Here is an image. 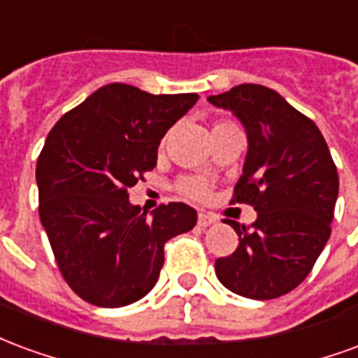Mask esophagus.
<instances>
[{
  "label": "esophagus",
  "mask_w": 358,
  "mask_h": 358,
  "mask_svg": "<svg viewBox=\"0 0 358 358\" xmlns=\"http://www.w3.org/2000/svg\"><path fill=\"white\" fill-rule=\"evenodd\" d=\"M215 222H217V218L213 215H207V213H199V217H197V224L201 228H207V226L215 224Z\"/></svg>",
  "instance_id": "1"
}]
</instances>
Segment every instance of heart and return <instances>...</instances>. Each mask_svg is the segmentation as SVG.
<instances>
[{
  "mask_svg": "<svg viewBox=\"0 0 358 358\" xmlns=\"http://www.w3.org/2000/svg\"><path fill=\"white\" fill-rule=\"evenodd\" d=\"M218 124H226V122H218ZM180 189L189 197H195V199H203L205 195L209 194V186L201 178H184L182 184H180Z\"/></svg>",
  "mask_w": 358,
  "mask_h": 358,
  "instance_id": "b5f03b06",
  "label": "heart"
}]
</instances>
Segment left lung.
<instances>
[{"instance_id":"obj_1","label":"left lung","mask_w":358,"mask_h":358,"mask_svg":"<svg viewBox=\"0 0 358 358\" xmlns=\"http://www.w3.org/2000/svg\"><path fill=\"white\" fill-rule=\"evenodd\" d=\"M207 101L230 110L248 136L236 201L257 220H226L240 236L230 257L217 259L220 284L248 299H274L308 276L330 238L338 169L316 124L274 90L240 84Z\"/></svg>"}]
</instances>
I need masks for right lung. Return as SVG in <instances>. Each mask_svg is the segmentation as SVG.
Instances as JSON below:
<instances>
[{
	"label": "right lung",
	"mask_w": 358,
	"mask_h": 358,
	"mask_svg": "<svg viewBox=\"0 0 358 358\" xmlns=\"http://www.w3.org/2000/svg\"><path fill=\"white\" fill-rule=\"evenodd\" d=\"M197 99L107 84L63 115L45 140L36 166L40 220L66 284L95 307L145 297L163 268L164 241L197 222L186 203L148 217L128 199V187L155 169L166 130Z\"/></svg>",
	"instance_id": "1"
}]
</instances>
